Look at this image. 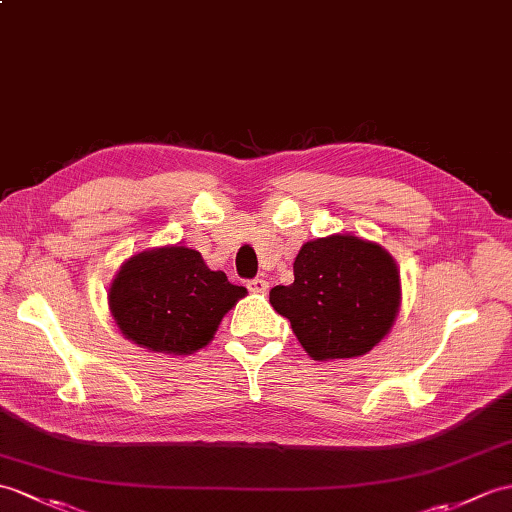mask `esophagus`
<instances>
[{"mask_svg":"<svg viewBox=\"0 0 512 512\" xmlns=\"http://www.w3.org/2000/svg\"><path fill=\"white\" fill-rule=\"evenodd\" d=\"M248 290H251L253 294H264L266 290H268V281L266 279H253V281H248Z\"/></svg>","mask_w":512,"mask_h":512,"instance_id":"34e87169","label":"esophagus"}]
</instances>
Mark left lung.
Masks as SVG:
<instances>
[{
	"label": "left lung",
	"mask_w": 512,
	"mask_h": 512,
	"mask_svg": "<svg viewBox=\"0 0 512 512\" xmlns=\"http://www.w3.org/2000/svg\"><path fill=\"white\" fill-rule=\"evenodd\" d=\"M294 283L275 285L270 305L318 362L360 358L382 342L401 307L397 261L382 244L353 233L305 242Z\"/></svg>",
	"instance_id": "8db88e82"
}]
</instances>
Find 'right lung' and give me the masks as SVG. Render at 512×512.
<instances>
[{
    "mask_svg": "<svg viewBox=\"0 0 512 512\" xmlns=\"http://www.w3.org/2000/svg\"><path fill=\"white\" fill-rule=\"evenodd\" d=\"M246 296L194 248L168 244L128 257L109 283L117 329L141 349L189 355L207 347L224 314Z\"/></svg>",
    "mask_w": 512,
    "mask_h": 512,
    "instance_id": "right-lung-1",
    "label": "right lung"
}]
</instances>
